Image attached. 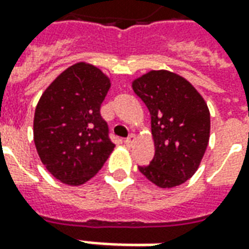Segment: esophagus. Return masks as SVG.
<instances>
[{"label":"esophagus","instance_id":"esophagus-1","mask_svg":"<svg viewBox=\"0 0 249 249\" xmlns=\"http://www.w3.org/2000/svg\"><path fill=\"white\" fill-rule=\"evenodd\" d=\"M135 141H136V136L132 133V135H129L126 139H125V144H126V145H132Z\"/></svg>","mask_w":249,"mask_h":249}]
</instances>
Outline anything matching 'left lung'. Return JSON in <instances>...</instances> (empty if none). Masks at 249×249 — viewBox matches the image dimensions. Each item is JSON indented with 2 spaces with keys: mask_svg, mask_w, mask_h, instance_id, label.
I'll return each mask as SVG.
<instances>
[{
  "mask_svg": "<svg viewBox=\"0 0 249 249\" xmlns=\"http://www.w3.org/2000/svg\"><path fill=\"white\" fill-rule=\"evenodd\" d=\"M132 88L151 113L155 156L139 167L160 188L181 185L192 178L208 146L211 116L192 84L169 71H151Z\"/></svg>",
  "mask_w": 249,
  "mask_h": 249,
  "instance_id": "obj_1",
  "label": "left lung"
}]
</instances>
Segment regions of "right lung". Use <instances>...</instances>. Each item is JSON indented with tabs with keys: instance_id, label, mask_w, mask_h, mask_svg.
<instances>
[{
	"instance_id": "obj_1",
	"label": "right lung",
	"mask_w": 249,
	"mask_h": 249,
	"mask_svg": "<svg viewBox=\"0 0 249 249\" xmlns=\"http://www.w3.org/2000/svg\"><path fill=\"white\" fill-rule=\"evenodd\" d=\"M110 80L96 66H69L42 93L33 136L41 161L57 180L81 185L103 168L114 144L100 108Z\"/></svg>"
}]
</instances>
